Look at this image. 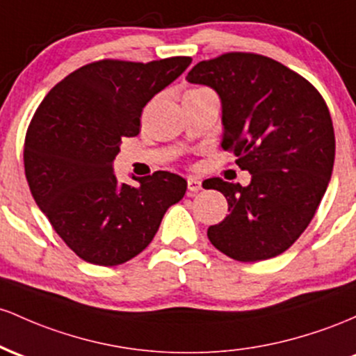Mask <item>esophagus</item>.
<instances>
[{
  "mask_svg": "<svg viewBox=\"0 0 356 356\" xmlns=\"http://www.w3.org/2000/svg\"><path fill=\"white\" fill-rule=\"evenodd\" d=\"M188 190L191 193H195V191H200L202 190V181L197 178H188Z\"/></svg>",
  "mask_w": 356,
  "mask_h": 356,
  "instance_id": "obj_1",
  "label": "esophagus"
}]
</instances>
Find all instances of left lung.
Returning a JSON list of instances; mask_svg holds the SVG:
<instances>
[{"mask_svg": "<svg viewBox=\"0 0 356 356\" xmlns=\"http://www.w3.org/2000/svg\"><path fill=\"white\" fill-rule=\"evenodd\" d=\"M222 101V147L252 178L247 186L210 178L203 188L229 202L210 242L241 262L289 249L316 213L334 163V131L321 94L305 77L257 54L203 60L186 75Z\"/></svg>", "mask_w": 356, "mask_h": 356, "instance_id": "obj_1", "label": "left lung"}]
</instances>
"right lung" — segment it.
<instances>
[{
	"instance_id": "obj_1",
	"label": "right lung",
	"mask_w": 356,
	"mask_h": 356,
	"mask_svg": "<svg viewBox=\"0 0 356 356\" xmlns=\"http://www.w3.org/2000/svg\"><path fill=\"white\" fill-rule=\"evenodd\" d=\"M190 63L99 60L67 75L38 106L23 151L28 186L83 261L109 267L136 257L185 195L179 175L156 171L131 186L118 181L113 163L121 139L139 134L143 107Z\"/></svg>"
}]
</instances>
